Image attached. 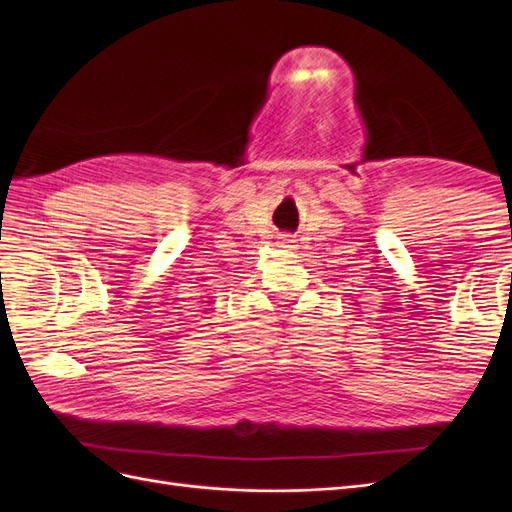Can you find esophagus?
Listing matches in <instances>:
<instances>
[{"instance_id":"esophagus-1","label":"esophagus","mask_w":512,"mask_h":512,"mask_svg":"<svg viewBox=\"0 0 512 512\" xmlns=\"http://www.w3.org/2000/svg\"><path fill=\"white\" fill-rule=\"evenodd\" d=\"M277 245H280V247H286V250H292V247H294V239H292L290 235H282V237H280V241H277Z\"/></svg>"}]
</instances>
